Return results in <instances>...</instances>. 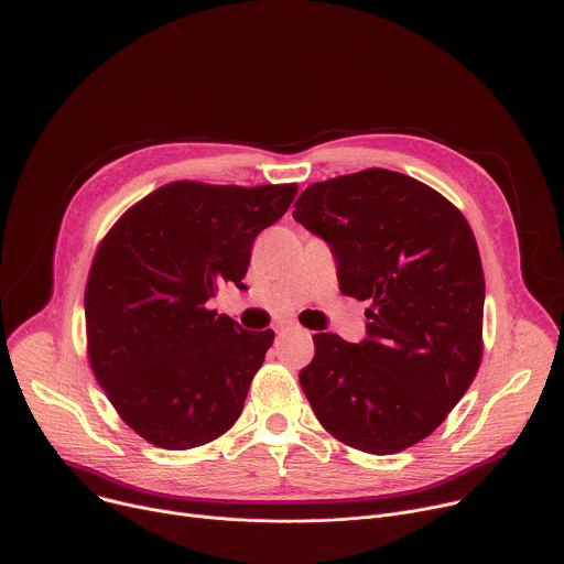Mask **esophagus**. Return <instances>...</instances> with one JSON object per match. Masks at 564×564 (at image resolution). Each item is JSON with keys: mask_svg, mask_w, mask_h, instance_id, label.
<instances>
[{"mask_svg": "<svg viewBox=\"0 0 564 564\" xmlns=\"http://www.w3.org/2000/svg\"><path fill=\"white\" fill-rule=\"evenodd\" d=\"M296 328V324H292V322H283V324H279L276 326V335L279 337H285L290 330H294Z\"/></svg>", "mask_w": 564, "mask_h": 564, "instance_id": "1", "label": "esophagus"}]
</instances>
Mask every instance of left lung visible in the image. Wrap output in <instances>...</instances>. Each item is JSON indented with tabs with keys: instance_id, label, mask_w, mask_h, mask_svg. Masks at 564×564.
<instances>
[{
	"instance_id": "8db88e82",
	"label": "left lung",
	"mask_w": 564,
	"mask_h": 564,
	"mask_svg": "<svg viewBox=\"0 0 564 564\" xmlns=\"http://www.w3.org/2000/svg\"><path fill=\"white\" fill-rule=\"evenodd\" d=\"M292 218L324 238L339 290L371 301L367 339L315 335L299 382L341 443L395 454L430 436L473 384L484 330L475 234L427 184L384 169L317 182Z\"/></svg>"
}]
</instances>
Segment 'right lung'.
<instances>
[{
    "label": "right lung",
    "instance_id": "right-lung-1",
    "mask_svg": "<svg viewBox=\"0 0 564 564\" xmlns=\"http://www.w3.org/2000/svg\"><path fill=\"white\" fill-rule=\"evenodd\" d=\"M296 184L173 182L100 240L85 288L89 365L119 416L148 443L191 449L225 434L274 341L209 311L223 283L245 290L251 242Z\"/></svg>",
    "mask_w": 564,
    "mask_h": 564
}]
</instances>
